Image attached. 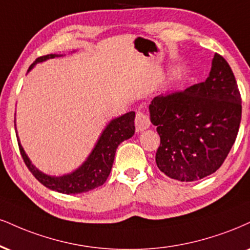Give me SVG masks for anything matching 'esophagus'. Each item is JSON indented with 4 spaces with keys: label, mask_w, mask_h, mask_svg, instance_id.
Returning <instances> with one entry per match:
<instances>
[{
    "label": "esophagus",
    "mask_w": 250,
    "mask_h": 250,
    "mask_svg": "<svg viewBox=\"0 0 250 250\" xmlns=\"http://www.w3.org/2000/svg\"><path fill=\"white\" fill-rule=\"evenodd\" d=\"M151 122H150V117L148 114L142 112V110H137L136 117H135V125H136L137 131H142L144 129L149 128Z\"/></svg>",
    "instance_id": "esophagus-1"
}]
</instances>
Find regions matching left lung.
I'll use <instances>...</instances> for the list:
<instances>
[{"label": "left lung", "instance_id": "left-lung-1", "mask_svg": "<svg viewBox=\"0 0 250 250\" xmlns=\"http://www.w3.org/2000/svg\"><path fill=\"white\" fill-rule=\"evenodd\" d=\"M149 110L161 137L158 169L195 182L214 173L229 154L241 122V94L229 64L215 53L204 83L155 96Z\"/></svg>", "mask_w": 250, "mask_h": 250}]
</instances>
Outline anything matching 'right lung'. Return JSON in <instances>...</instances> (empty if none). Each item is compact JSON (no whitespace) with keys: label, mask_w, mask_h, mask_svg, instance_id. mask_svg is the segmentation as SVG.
<instances>
[{"label":"right lung","mask_w":250,"mask_h":250,"mask_svg":"<svg viewBox=\"0 0 250 250\" xmlns=\"http://www.w3.org/2000/svg\"><path fill=\"white\" fill-rule=\"evenodd\" d=\"M55 57L59 56L46 55L38 57L29 67V71L37 62L55 58ZM134 119L135 113L129 112L110 121L100 138H99L95 148L93 149V151L88 156V158L86 159L85 163L81 165L79 169L74 171L73 173L66 174V176L50 177L38 171L34 165L30 163L28 156L25 155L22 146L19 142L20 152L30 172L34 174L35 178L41 184H43L45 188L65 194H78L92 191L101 186L107 180L110 170H112L115 151L119 144L134 135Z\"/></svg>","instance_id":"right-lung-1"}]
</instances>
